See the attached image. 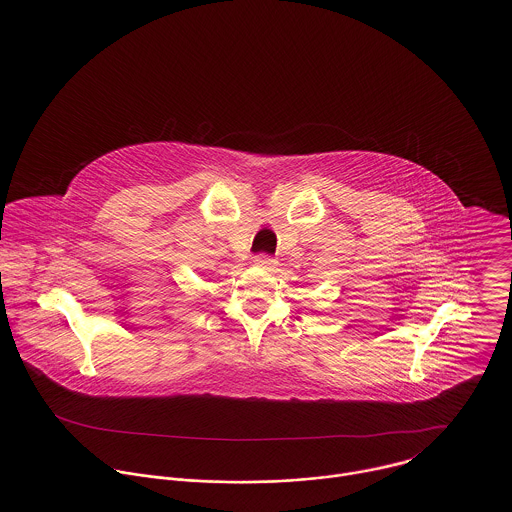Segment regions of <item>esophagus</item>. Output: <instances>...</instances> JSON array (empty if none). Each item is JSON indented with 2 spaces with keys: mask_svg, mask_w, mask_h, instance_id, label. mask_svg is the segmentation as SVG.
<instances>
[{
  "mask_svg": "<svg viewBox=\"0 0 512 512\" xmlns=\"http://www.w3.org/2000/svg\"><path fill=\"white\" fill-rule=\"evenodd\" d=\"M255 267L263 268V270H272L276 267V261L270 259L268 255H257L255 257Z\"/></svg>",
  "mask_w": 512,
  "mask_h": 512,
  "instance_id": "1",
  "label": "esophagus"
}]
</instances>
